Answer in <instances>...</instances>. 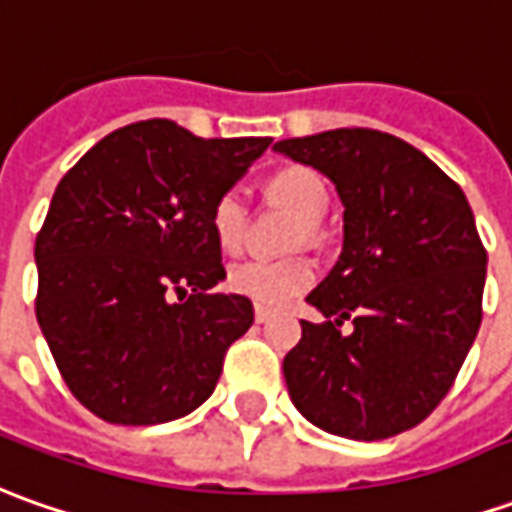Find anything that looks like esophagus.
Here are the masks:
<instances>
[{
  "label": "esophagus",
  "instance_id": "1",
  "mask_svg": "<svg viewBox=\"0 0 512 512\" xmlns=\"http://www.w3.org/2000/svg\"><path fill=\"white\" fill-rule=\"evenodd\" d=\"M271 311L269 308H263V305H255V322L257 325H263V322H269Z\"/></svg>",
  "mask_w": 512,
  "mask_h": 512
}]
</instances>
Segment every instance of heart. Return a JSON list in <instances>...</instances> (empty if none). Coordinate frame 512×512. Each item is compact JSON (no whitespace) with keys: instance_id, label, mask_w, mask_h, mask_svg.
Returning a JSON list of instances; mask_svg holds the SVG:
<instances>
[{"instance_id":"heart-1","label":"heart","mask_w":512,"mask_h":512,"mask_svg":"<svg viewBox=\"0 0 512 512\" xmlns=\"http://www.w3.org/2000/svg\"><path fill=\"white\" fill-rule=\"evenodd\" d=\"M269 193L288 204L291 210L300 215L302 221L311 227L322 221L328 212V187L308 168H285L274 173L269 182ZM212 235L224 252H238L246 235V201L241 190H227L215 198L210 212ZM316 271L308 260L294 257V260H263L252 257L235 263L229 269L227 283L235 294L246 300L266 305V308H280L294 297H300L308 285L314 283Z\"/></svg>"}]
</instances>
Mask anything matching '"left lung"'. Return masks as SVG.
<instances>
[{
    "label": "left lung",
    "mask_w": 512,
    "mask_h": 512,
    "mask_svg": "<svg viewBox=\"0 0 512 512\" xmlns=\"http://www.w3.org/2000/svg\"><path fill=\"white\" fill-rule=\"evenodd\" d=\"M319 170L344 207L342 255L308 302L283 358L305 420L347 440H387L434 412L482 325L488 255L468 198L409 142L373 128H336L274 142ZM344 318L350 334L338 330Z\"/></svg>",
    "instance_id": "left-lung-1"
}]
</instances>
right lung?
<instances>
[{
  "label": "right lung",
  "mask_w": 512,
  "mask_h": 512,
  "mask_svg": "<svg viewBox=\"0 0 512 512\" xmlns=\"http://www.w3.org/2000/svg\"><path fill=\"white\" fill-rule=\"evenodd\" d=\"M271 137L201 139L170 120L103 137L55 187L36 238V319L72 395L120 426L190 415L255 322L212 235L215 198Z\"/></svg>",
  "instance_id": "obj_1"
}]
</instances>
